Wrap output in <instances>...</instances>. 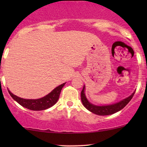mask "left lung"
Wrapping results in <instances>:
<instances>
[{"instance_id": "obj_1", "label": "left lung", "mask_w": 147, "mask_h": 147, "mask_svg": "<svg viewBox=\"0 0 147 147\" xmlns=\"http://www.w3.org/2000/svg\"><path fill=\"white\" fill-rule=\"evenodd\" d=\"M84 92H85V86H84L83 89H82V92H81V99H82V104H83V105L86 109H88L89 111H90V112H92V113H95L96 115H109L115 113L124 109L127 105L128 103L131 100V99L133 98L136 91L133 92L132 95H130L127 98L123 99V100L120 101V102L118 103H116V104L106 106H96L91 104V103L88 101Z\"/></svg>"}]
</instances>
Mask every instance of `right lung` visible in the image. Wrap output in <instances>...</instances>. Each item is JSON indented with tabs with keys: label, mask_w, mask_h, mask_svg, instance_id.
I'll list each match as a JSON object with an SVG mask.
<instances>
[{
	"label": "right lung",
	"mask_w": 147,
	"mask_h": 147,
	"mask_svg": "<svg viewBox=\"0 0 147 147\" xmlns=\"http://www.w3.org/2000/svg\"><path fill=\"white\" fill-rule=\"evenodd\" d=\"M65 84V83L62 84L61 85L55 88L53 90L45 95V97L36 99H23L12 94L9 90H8V92L11 97L23 107L32 111H43L52 107L56 104L59 97L61 89L63 88Z\"/></svg>",
	"instance_id": "1"
}]
</instances>
